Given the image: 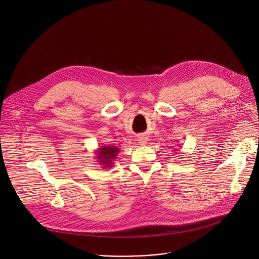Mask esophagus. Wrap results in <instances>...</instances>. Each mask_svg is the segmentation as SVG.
<instances>
[{"label": "esophagus", "instance_id": "esophagus-1", "mask_svg": "<svg viewBox=\"0 0 259 259\" xmlns=\"http://www.w3.org/2000/svg\"><path fill=\"white\" fill-rule=\"evenodd\" d=\"M138 141H139V144H140V145H143V146H144V145L147 144L148 139H147V137H145V136H141V137H139Z\"/></svg>", "mask_w": 259, "mask_h": 259}]
</instances>
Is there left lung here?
Segmentation results:
<instances>
[{"label": "left lung", "instance_id": "left-lung-1", "mask_svg": "<svg viewBox=\"0 0 259 259\" xmlns=\"http://www.w3.org/2000/svg\"><path fill=\"white\" fill-rule=\"evenodd\" d=\"M176 150H178V149H175V150H174V151H176Z\"/></svg>", "mask_w": 259, "mask_h": 259}]
</instances>
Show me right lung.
<instances>
[{"instance_id": "right-lung-1", "label": "right lung", "mask_w": 259, "mask_h": 259, "mask_svg": "<svg viewBox=\"0 0 259 259\" xmlns=\"http://www.w3.org/2000/svg\"><path fill=\"white\" fill-rule=\"evenodd\" d=\"M95 153L96 159L102 165L101 167H111L119 153V148L115 146H101Z\"/></svg>"}]
</instances>
